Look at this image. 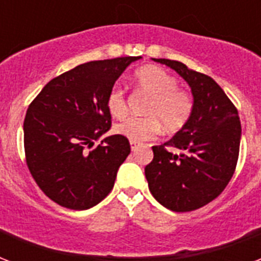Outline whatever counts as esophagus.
<instances>
[{"mask_svg":"<svg viewBox=\"0 0 261 261\" xmlns=\"http://www.w3.org/2000/svg\"><path fill=\"white\" fill-rule=\"evenodd\" d=\"M130 146H131V150L135 151V150H137V149H138L139 143H138V142H134V141H131V142H130Z\"/></svg>","mask_w":261,"mask_h":261,"instance_id":"34e87169","label":"esophagus"}]
</instances>
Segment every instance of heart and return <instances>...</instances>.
Instances as JSON below:
<instances>
[{
	"instance_id": "1",
	"label": "heart",
	"mask_w": 261,
	"mask_h": 261,
	"mask_svg": "<svg viewBox=\"0 0 261 261\" xmlns=\"http://www.w3.org/2000/svg\"><path fill=\"white\" fill-rule=\"evenodd\" d=\"M137 89L150 96L143 114L147 118H128L115 126V133L128 141L143 142L159 134L161 126L165 131L181 128L190 119L194 108L188 92L177 88V80L163 69L145 66L134 75ZM107 108L115 118H122L127 112V101L122 88L115 87L107 97Z\"/></svg>"
}]
</instances>
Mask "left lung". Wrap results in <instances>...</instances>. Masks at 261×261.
<instances>
[{"label": "left lung", "instance_id": "1", "mask_svg": "<svg viewBox=\"0 0 261 261\" xmlns=\"http://www.w3.org/2000/svg\"><path fill=\"white\" fill-rule=\"evenodd\" d=\"M151 59L188 84L194 108L169 141L151 147L154 157L145 168L149 190L169 210H196L214 200L234 173L241 141L239 112L211 77L177 61ZM171 147L180 153H172Z\"/></svg>", "mask_w": 261, "mask_h": 261}]
</instances>
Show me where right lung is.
<instances>
[{
    "label": "right lung",
    "instance_id": "right-lung-1",
    "mask_svg": "<svg viewBox=\"0 0 261 261\" xmlns=\"http://www.w3.org/2000/svg\"><path fill=\"white\" fill-rule=\"evenodd\" d=\"M142 57L94 61L51 80L24 120L27 165L44 194L71 210H88L114 188L130 154L128 139L111 135L107 97L116 80Z\"/></svg>",
    "mask_w": 261,
    "mask_h": 261
}]
</instances>
